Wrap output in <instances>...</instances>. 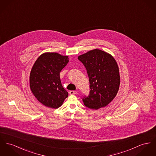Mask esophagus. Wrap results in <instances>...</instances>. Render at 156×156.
I'll list each match as a JSON object with an SVG mask.
<instances>
[{
	"mask_svg": "<svg viewBox=\"0 0 156 156\" xmlns=\"http://www.w3.org/2000/svg\"><path fill=\"white\" fill-rule=\"evenodd\" d=\"M69 94H70L71 95L75 94H76V91H69Z\"/></svg>",
	"mask_w": 156,
	"mask_h": 156,
	"instance_id": "obj_1",
	"label": "esophagus"
}]
</instances>
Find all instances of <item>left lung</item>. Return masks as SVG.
<instances>
[{
    "label": "left lung",
    "mask_w": 156,
    "mask_h": 156,
    "mask_svg": "<svg viewBox=\"0 0 156 156\" xmlns=\"http://www.w3.org/2000/svg\"><path fill=\"white\" fill-rule=\"evenodd\" d=\"M78 59L85 67L90 82L89 95L82 98L84 105L95 110L106 106L119 88L120 75L116 60L99 49L90 50Z\"/></svg>",
    "instance_id": "obj_1"
}]
</instances>
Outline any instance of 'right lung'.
Masks as SVG:
<instances>
[{"mask_svg": "<svg viewBox=\"0 0 156 156\" xmlns=\"http://www.w3.org/2000/svg\"><path fill=\"white\" fill-rule=\"evenodd\" d=\"M68 56L45 53L34 63L30 76L31 90L36 98L48 108H57L68 97L61 84L60 72L69 62Z\"/></svg>", "mask_w": 156, "mask_h": 156, "instance_id": "right-lung-1", "label": "right lung"}]
</instances>
